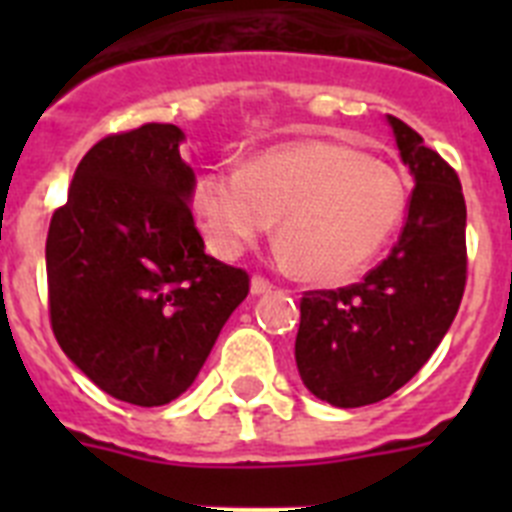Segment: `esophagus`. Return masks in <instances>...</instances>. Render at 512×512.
Listing matches in <instances>:
<instances>
[{
    "label": "esophagus",
    "instance_id": "obj_1",
    "mask_svg": "<svg viewBox=\"0 0 512 512\" xmlns=\"http://www.w3.org/2000/svg\"><path fill=\"white\" fill-rule=\"evenodd\" d=\"M266 292H271L269 279H264V277H259V274H256V277L251 279V295H266Z\"/></svg>",
    "mask_w": 512,
    "mask_h": 512
}]
</instances>
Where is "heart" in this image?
<instances>
[{
  "label": "heart",
  "instance_id": "heart-1",
  "mask_svg": "<svg viewBox=\"0 0 512 512\" xmlns=\"http://www.w3.org/2000/svg\"><path fill=\"white\" fill-rule=\"evenodd\" d=\"M207 246L233 259L279 218L302 277L343 282L400 228L408 189L384 161L336 140L271 148L238 166H212L192 189Z\"/></svg>",
  "mask_w": 512,
  "mask_h": 512
}]
</instances>
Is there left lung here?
Listing matches in <instances>:
<instances>
[{"label":"left lung","instance_id":"1","mask_svg":"<svg viewBox=\"0 0 512 512\" xmlns=\"http://www.w3.org/2000/svg\"><path fill=\"white\" fill-rule=\"evenodd\" d=\"M402 161L415 176L408 217L382 264L356 284L300 300L295 359L307 390L336 408L395 395L431 359L467 287V202L436 151L397 117Z\"/></svg>","mask_w":512,"mask_h":512}]
</instances>
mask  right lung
Here are the masks:
<instances>
[{
    "instance_id": "obj_1",
    "label": "right lung",
    "mask_w": 512,
    "mask_h": 512,
    "mask_svg": "<svg viewBox=\"0 0 512 512\" xmlns=\"http://www.w3.org/2000/svg\"><path fill=\"white\" fill-rule=\"evenodd\" d=\"M182 138L146 122L94 143L45 241L58 346L99 390L140 408L187 390L251 289L248 271L205 253Z\"/></svg>"
}]
</instances>
